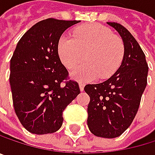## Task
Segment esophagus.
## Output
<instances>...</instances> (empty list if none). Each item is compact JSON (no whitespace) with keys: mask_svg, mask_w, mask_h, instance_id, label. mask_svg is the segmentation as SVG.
<instances>
[{"mask_svg":"<svg viewBox=\"0 0 155 155\" xmlns=\"http://www.w3.org/2000/svg\"><path fill=\"white\" fill-rule=\"evenodd\" d=\"M79 87H80V90H81L82 92L84 90V84H79Z\"/></svg>","mask_w":155,"mask_h":155,"instance_id":"34e87169","label":"esophagus"}]
</instances>
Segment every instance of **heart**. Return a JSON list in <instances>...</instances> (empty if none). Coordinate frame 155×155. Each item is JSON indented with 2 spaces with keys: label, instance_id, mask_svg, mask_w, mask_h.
<instances>
[{
  "label": "heart",
  "instance_id": "b5f03b06",
  "mask_svg": "<svg viewBox=\"0 0 155 155\" xmlns=\"http://www.w3.org/2000/svg\"><path fill=\"white\" fill-rule=\"evenodd\" d=\"M58 53L63 65L72 70L85 57L87 63L76 69L72 78L87 83L100 77L107 79L120 67L124 55V44L121 37L98 23H90L77 27L73 38L61 37L58 41Z\"/></svg>",
  "mask_w": 155,
  "mask_h": 155
}]
</instances>
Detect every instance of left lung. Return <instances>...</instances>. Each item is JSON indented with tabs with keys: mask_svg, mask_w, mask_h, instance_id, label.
<instances>
[{
	"mask_svg": "<svg viewBox=\"0 0 155 155\" xmlns=\"http://www.w3.org/2000/svg\"><path fill=\"white\" fill-rule=\"evenodd\" d=\"M121 35L124 55L121 66L108 80L98 84H87L90 96L87 124L95 136L115 138L133 123L147 84L148 64L135 38L122 24L107 22Z\"/></svg>",
	"mask_w": 155,
	"mask_h": 155,
	"instance_id": "1",
	"label": "left lung"
}]
</instances>
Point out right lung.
<instances>
[{"label":"right lung","instance_id":"1","mask_svg":"<svg viewBox=\"0 0 155 155\" xmlns=\"http://www.w3.org/2000/svg\"><path fill=\"white\" fill-rule=\"evenodd\" d=\"M79 21L42 20L20 39L11 59L10 84L15 114L23 127L35 134L58 131L62 113L80 94L70 80L58 54L63 31Z\"/></svg>","mask_w":155,"mask_h":155}]
</instances>
